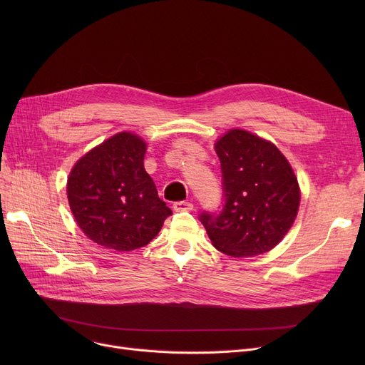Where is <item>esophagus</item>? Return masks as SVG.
Masks as SVG:
<instances>
[{
  "mask_svg": "<svg viewBox=\"0 0 365 365\" xmlns=\"http://www.w3.org/2000/svg\"><path fill=\"white\" fill-rule=\"evenodd\" d=\"M173 208H175L176 212H190V210L194 208V205L189 201H176L173 204Z\"/></svg>",
  "mask_w": 365,
  "mask_h": 365,
  "instance_id": "esophagus-1",
  "label": "esophagus"
}]
</instances>
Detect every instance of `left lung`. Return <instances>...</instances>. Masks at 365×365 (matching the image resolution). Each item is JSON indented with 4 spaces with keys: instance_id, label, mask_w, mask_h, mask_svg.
Returning <instances> with one entry per match:
<instances>
[{
    "instance_id": "8db88e82",
    "label": "left lung",
    "mask_w": 365,
    "mask_h": 365,
    "mask_svg": "<svg viewBox=\"0 0 365 365\" xmlns=\"http://www.w3.org/2000/svg\"><path fill=\"white\" fill-rule=\"evenodd\" d=\"M223 200L200 220L219 252L257 256L272 250L292 227L300 202L294 173L275 145L244 130L216 143Z\"/></svg>"
}]
</instances>
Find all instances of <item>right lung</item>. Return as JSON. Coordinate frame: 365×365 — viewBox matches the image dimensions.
<instances>
[{"label": "right lung", "mask_w": 365, "mask_h": 365, "mask_svg": "<svg viewBox=\"0 0 365 365\" xmlns=\"http://www.w3.org/2000/svg\"><path fill=\"white\" fill-rule=\"evenodd\" d=\"M146 143L118 133L72 168L68 200L83 232L106 248L130 252L149 244L171 210L145 171Z\"/></svg>", "instance_id": "add662e5"}]
</instances>
